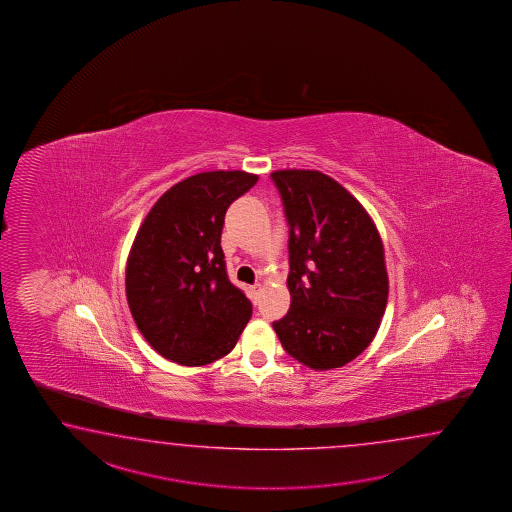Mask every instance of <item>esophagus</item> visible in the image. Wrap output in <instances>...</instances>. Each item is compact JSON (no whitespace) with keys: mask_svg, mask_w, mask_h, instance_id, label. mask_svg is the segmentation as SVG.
Returning <instances> with one entry per match:
<instances>
[{"mask_svg":"<svg viewBox=\"0 0 512 512\" xmlns=\"http://www.w3.org/2000/svg\"><path fill=\"white\" fill-rule=\"evenodd\" d=\"M260 291V283H254V285H251V287H249V294H251L252 304H258V300H260Z\"/></svg>","mask_w":512,"mask_h":512,"instance_id":"obj_1","label":"esophagus"}]
</instances>
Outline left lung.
I'll return each mask as SVG.
<instances>
[{"mask_svg": "<svg viewBox=\"0 0 512 512\" xmlns=\"http://www.w3.org/2000/svg\"><path fill=\"white\" fill-rule=\"evenodd\" d=\"M289 223L291 307L272 327L316 371L342 368L377 335L388 304L381 234L366 208L318 170L271 174Z\"/></svg>", "mask_w": 512, "mask_h": 512, "instance_id": "8db88e82", "label": "left lung"}]
</instances>
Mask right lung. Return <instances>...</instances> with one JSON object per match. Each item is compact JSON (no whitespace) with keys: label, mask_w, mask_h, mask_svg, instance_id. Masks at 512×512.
<instances>
[{"label":"right lung","mask_w":512,"mask_h":512,"mask_svg":"<svg viewBox=\"0 0 512 512\" xmlns=\"http://www.w3.org/2000/svg\"><path fill=\"white\" fill-rule=\"evenodd\" d=\"M258 175L216 170L186 177L157 199L131 245L126 298L142 337L164 359L205 366L230 353L251 300L230 283L221 249L225 212Z\"/></svg>","instance_id":"1"}]
</instances>
